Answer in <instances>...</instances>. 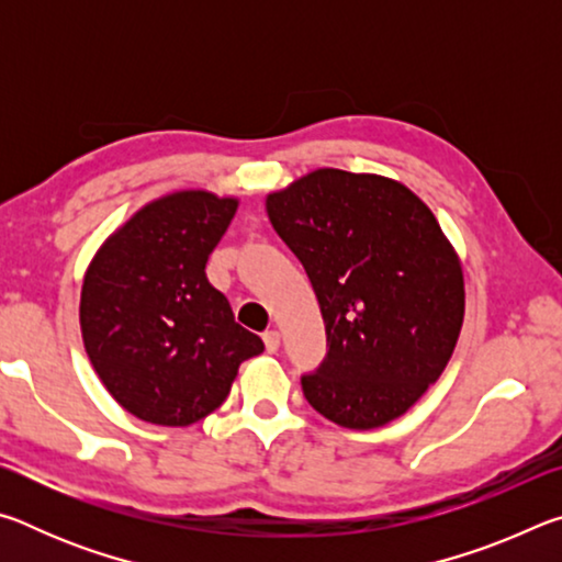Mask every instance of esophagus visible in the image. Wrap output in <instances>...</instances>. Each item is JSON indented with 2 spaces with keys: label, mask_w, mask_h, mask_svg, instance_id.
Masks as SVG:
<instances>
[{
  "label": "esophagus",
  "mask_w": 562,
  "mask_h": 562,
  "mask_svg": "<svg viewBox=\"0 0 562 562\" xmlns=\"http://www.w3.org/2000/svg\"><path fill=\"white\" fill-rule=\"evenodd\" d=\"M262 341H265V349H268L270 355H272V351H278V347H280V331L278 329H268L262 335Z\"/></svg>",
  "instance_id": "esophagus-1"
}]
</instances>
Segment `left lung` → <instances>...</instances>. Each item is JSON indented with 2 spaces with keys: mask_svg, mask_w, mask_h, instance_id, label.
Wrapping results in <instances>:
<instances>
[{
  "mask_svg": "<svg viewBox=\"0 0 562 562\" xmlns=\"http://www.w3.org/2000/svg\"><path fill=\"white\" fill-rule=\"evenodd\" d=\"M274 231L315 288L327 357L304 398L345 429L406 414L461 335L463 270L422 198L376 173L317 168L265 198Z\"/></svg>",
  "mask_w": 562,
  "mask_h": 562,
  "instance_id": "obj_1",
  "label": "left lung"
}]
</instances>
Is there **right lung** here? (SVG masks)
Wrapping results in <instances>:
<instances>
[{
	"mask_svg": "<svg viewBox=\"0 0 562 562\" xmlns=\"http://www.w3.org/2000/svg\"><path fill=\"white\" fill-rule=\"evenodd\" d=\"M237 205L211 190L160 195L103 240L83 274V347L101 384L140 422H201L265 349L205 274Z\"/></svg>",
	"mask_w": 562,
	"mask_h": 562,
	"instance_id": "add662e5",
	"label": "right lung"
}]
</instances>
